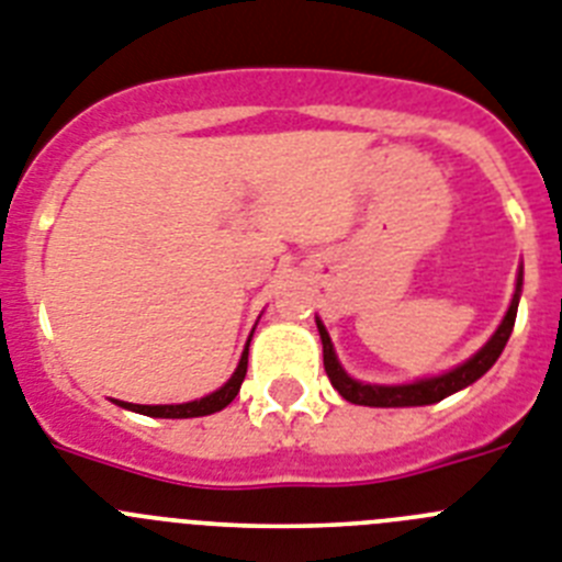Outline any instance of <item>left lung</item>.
Returning <instances> with one entry per match:
<instances>
[{
    "mask_svg": "<svg viewBox=\"0 0 562 562\" xmlns=\"http://www.w3.org/2000/svg\"><path fill=\"white\" fill-rule=\"evenodd\" d=\"M520 286H522V272L517 276V290H515V299L509 304V313L506 318L501 321V327L492 338L486 340V347L477 349V352L469 358L467 363H460V367L449 369L443 375H435V378H424V381H415V383H401V386H381V383H361L349 378L344 372V367L338 363V355L333 349V340H329V333L324 329L318 318V333H321V344H324V369H327L329 381L333 386L338 390V395L349 404H358V406H429V404H438L443 397L454 395V392L467 390L469 383H474L481 375H486L492 363L501 358L503 347H506V340H509L512 329H515V318H517V301H520Z\"/></svg>",
    "mask_w": 562,
    "mask_h": 562,
    "instance_id": "left-lung-1",
    "label": "left lung"
}]
</instances>
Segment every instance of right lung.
Segmentation results:
<instances>
[{
    "mask_svg": "<svg viewBox=\"0 0 562 562\" xmlns=\"http://www.w3.org/2000/svg\"><path fill=\"white\" fill-rule=\"evenodd\" d=\"M247 355H249V344L244 347L241 361L235 367L233 378L224 383L222 390L210 392L207 397H199V401H190V404H165V406H142V404H124V401H116L119 406L124 409L138 412V415H147V418H201V415H213V412H222L224 406L233 404L238 390H241L244 375H247Z\"/></svg>",
    "mask_w": 562,
    "mask_h": 562,
    "instance_id": "right-lung-1",
    "label": "right lung"
}]
</instances>
